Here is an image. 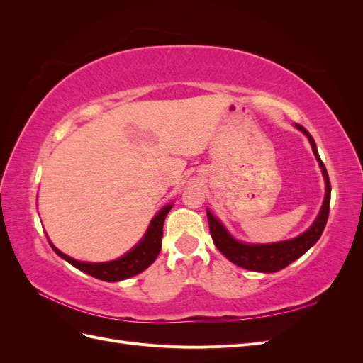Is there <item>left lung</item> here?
I'll use <instances>...</instances> for the list:
<instances>
[{
    "instance_id": "obj_1",
    "label": "left lung",
    "mask_w": 363,
    "mask_h": 363,
    "mask_svg": "<svg viewBox=\"0 0 363 363\" xmlns=\"http://www.w3.org/2000/svg\"><path fill=\"white\" fill-rule=\"evenodd\" d=\"M295 127L301 130L303 133L309 138L313 155L316 160L320 162V167L323 169L324 180H325V199L323 203V208L320 215H318V218L315 219V223L309 230H307V232H304L303 235H300L295 239L284 240V242H277V244H268V245H248V244L239 242V240L230 236L227 230L224 228V225L207 211L208 228H211L213 244L230 262H233L235 265L240 268H245L250 271H259V272L280 271L283 268H286L294 260L301 257L307 250L316 244V240L320 239V236L324 232V227L327 224V218H328V211H330V192H332L330 179H328L327 169L324 167L320 155H318L316 144L309 131L300 124H295Z\"/></svg>"
}]
</instances>
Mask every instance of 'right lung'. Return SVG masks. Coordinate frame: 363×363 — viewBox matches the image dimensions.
<instances>
[{"label":"right lung","instance_id":"1","mask_svg":"<svg viewBox=\"0 0 363 363\" xmlns=\"http://www.w3.org/2000/svg\"><path fill=\"white\" fill-rule=\"evenodd\" d=\"M171 204L164 206L162 211L152 219L148 232L144 236V239L131 250L127 252L125 256L119 257L112 262H104V263H86V262H79L67 255H63L62 251H59L56 247H52V250L57 252V255L69 262L72 267L77 269H80L89 276L100 279L104 281H119L128 277H133L136 274L142 272L147 269L152 262L156 260L159 251L162 248V236H163V223L164 218H167L168 212L171 211Z\"/></svg>","mask_w":363,"mask_h":363}]
</instances>
